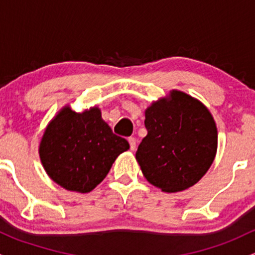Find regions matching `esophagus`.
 <instances>
[{
    "label": "esophagus",
    "instance_id": "obj_1",
    "mask_svg": "<svg viewBox=\"0 0 255 255\" xmlns=\"http://www.w3.org/2000/svg\"><path fill=\"white\" fill-rule=\"evenodd\" d=\"M128 141H129L130 150H131V151L135 150V146H136V140H135V137H129V139H128Z\"/></svg>",
    "mask_w": 255,
    "mask_h": 255
}]
</instances>
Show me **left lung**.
<instances>
[{"label": "left lung", "mask_w": 255, "mask_h": 255, "mask_svg": "<svg viewBox=\"0 0 255 255\" xmlns=\"http://www.w3.org/2000/svg\"><path fill=\"white\" fill-rule=\"evenodd\" d=\"M146 135L135 153L146 180L166 193L194 186L217 152L213 116L197 98L172 90L145 110Z\"/></svg>", "instance_id": "8db88e82"}]
</instances>
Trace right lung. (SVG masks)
Listing matches in <instances>:
<instances>
[{"instance_id": "right-lung-1", "label": "right lung", "mask_w": 255, "mask_h": 255, "mask_svg": "<svg viewBox=\"0 0 255 255\" xmlns=\"http://www.w3.org/2000/svg\"><path fill=\"white\" fill-rule=\"evenodd\" d=\"M128 148L127 140L113 133L98 107L77 113L66 105L46 126L39 157L44 170L58 186L89 193Z\"/></svg>"}]
</instances>
